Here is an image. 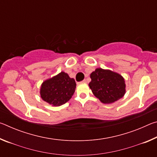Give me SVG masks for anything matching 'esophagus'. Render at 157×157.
Masks as SVG:
<instances>
[{
  "label": "esophagus",
  "instance_id": "esophagus-1",
  "mask_svg": "<svg viewBox=\"0 0 157 157\" xmlns=\"http://www.w3.org/2000/svg\"><path fill=\"white\" fill-rule=\"evenodd\" d=\"M82 83H86V79H84V80L82 82Z\"/></svg>",
  "mask_w": 157,
  "mask_h": 157
}]
</instances>
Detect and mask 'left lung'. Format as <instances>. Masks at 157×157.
<instances>
[{
  "label": "left lung",
  "instance_id": "1",
  "mask_svg": "<svg viewBox=\"0 0 157 157\" xmlns=\"http://www.w3.org/2000/svg\"><path fill=\"white\" fill-rule=\"evenodd\" d=\"M89 84L93 94L104 104H112L126 93L125 80L121 74L109 69L97 68L91 73Z\"/></svg>",
  "mask_w": 157,
  "mask_h": 157
}]
</instances>
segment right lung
Here are the masks:
<instances>
[{
	"label": "right lung",
	"instance_id": "obj_1",
	"mask_svg": "<svg viewBox=\"0 0 157 157\" xmlns=\"http://www.w3.org/2000/svg\"><path fill=\"white\" fill-rule=\"evenodd\" d=\"M75 88V79L62 71L42 82L39 93L45 102L53 107H59L72 98Z\"/></svg>",
	"mask_w": 157,
	"mask_h": 157
}]
</instances>
